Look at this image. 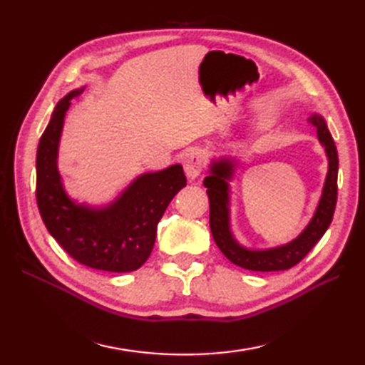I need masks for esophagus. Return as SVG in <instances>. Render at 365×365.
Wrapping results in <instances>:
<instances>
[{
  "mask_svg": "<svg viewBox=\"0 0 365 365\" xmlns=\"http://www.w3.org/2000/svg\"><path fill=\"white\" fill-rule=\"evenodd\" d=\"M182 161H183L185 174H187V177L191 178V180H195V178H197L200 173H202L204 157L199 149H195V147H192V149H188L183 153Z\"/></svg>",
  "mask_w": 365,
  "mask_h": 365,
  "instance_id": "1",
  "label": "esophagus"
}]
</instances>
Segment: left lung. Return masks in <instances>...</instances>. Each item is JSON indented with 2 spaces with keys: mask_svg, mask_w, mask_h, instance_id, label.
Wrapping results in <instances>:
<instances>
[{
  "mask_svg": "<svg viewBox=\"0 0 365 365\" xmlns=\"http://www.w3.org/2000/svg\"><path fill=\"white\" fill-rule=\"evenodd\" d=\"M317 130L320 144L324 147L328 157V174L324 178L323 191L315 208L312 220L301 234L292 242L268 247V250H250L240 245L230 229V185L234 177L237 160L232 157H221L213 160L210 174L204 178L208 200H210V229L215 243L221 252L235 263L237 267L251 271H282L297 265L306 257L307 252L319 243V240L328 230L332 221L337 202V170L339 157L327 122L320 114H312L309 118Z\"/></svg>",
  "mask_w": 365,
  "mask_h": 365,
  "instance_id": "left-lung-1",
  "label": "left lung"
}]
</instances>
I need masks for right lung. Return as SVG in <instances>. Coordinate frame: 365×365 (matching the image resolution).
Returning a JSON list of instances; mask_svg holds the SVG:
<instances>
[{"label": "right lung", "instance_id": "right-lung-1", "mask_svg": "<svg viewBox=\"0 0 365 365\" xmlns=\"http://www.w3.org/2000/svg\"><path fill=\"white\" fill-rule=\"evenodd\" d=\"M84 88L59 100L38 141L37 207L50 235L89 268L128 273L143 267L153 250L157 226L174 196L187 187L180 165L138 175L106 205L78 204L67 195L58 169V150L71 102Z\"/></svg>", "mask_w": 365, "mask_h": 365}]
</instances>
